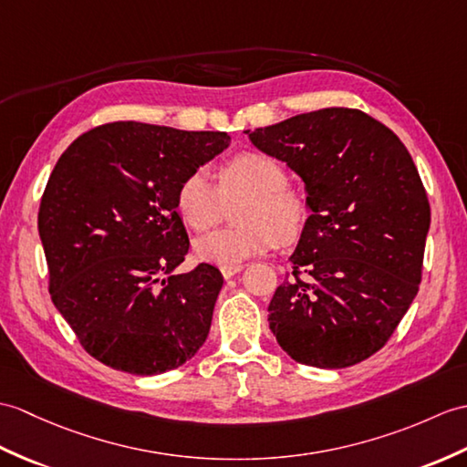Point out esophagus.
<instances>
[{
	"label": "esophagus",
	"mask_w": 467,
	"mask_h": 467,
	"mask_svg": "<svg viewBox=\"0 0 467 467\" xmlns=\"http://www.w3.org/2000/svg\"><path fill=\"white\" fill-rule=\"evenodd\" d=\"M243 270V265H238V266H223L221 268V273H223V276L229 280V278H233L234 275H238Z\"/></svg>",
	"instance_id": "1"
}]
</instances>
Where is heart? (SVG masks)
<instances>
[{
  "label": "heart",
  "mask_w": 467,
  "mask_h": 467,
  "mask_svg": "<svg viewBox=\"0 0 467 467\" xmlns=\"http://www.w3.org/2000/svg\"><path fill=\"white\" fill-rule=\"evenodd\" d=\"M246 197L236 211L243 224L199 236L192 248L199 260L216 266H238L263 254L275 243L296 241L308 209L302 194L286 187V172L263 153H238L219 167V189L204 171H192L177 189L175 204L184 224L194 231L213 226L223 214V199Z\"/></svg>",
  "instance_id": "obj_1"
}]
</instances>
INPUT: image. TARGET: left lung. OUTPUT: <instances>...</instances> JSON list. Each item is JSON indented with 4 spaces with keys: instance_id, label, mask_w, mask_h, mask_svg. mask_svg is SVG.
Here are the masks:
<instances>
[{
    "instance_id": "left-lung-1",
    "label": "left lung",
    "mask_w": 467,
    "mask_h": 467,
    "mask_svg": "<svg viewBox=\"0 0 467 467\" xmlns=\"http://www.w3.org/2000/svg\"><path fill=\"white\" fill-rule=\"evenodd\" d=\"M305 182L310 216L268 324L292 360L348 368L388 342L418 295L430 202L394 131L328 107L244 131Z\"/></svg>"
}]
</instances>
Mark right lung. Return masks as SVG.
Listing matches in <instances>:
<instances>
[{
    "label": "right lung",
    "instance_id": "obj_1",
    "mask_svg": "<svg viewBox=\"0 0 467 467\" xmlns=\"http://www.w3.org/2000/svg\"><path fill=\"white\" fill-rule=\"evenodd\" d=\"M229 145L223 131L117 121L75 139L51 171L37 216L51 300L105 366L155 376L207 340L223 275L175 273L189 253L175 197Z\"/></svg>",
    "mask_w": 467,
    "mask_h": 467
}]
</instances>
